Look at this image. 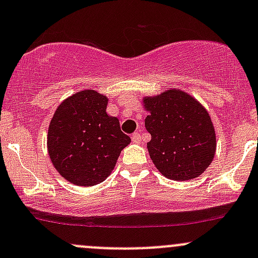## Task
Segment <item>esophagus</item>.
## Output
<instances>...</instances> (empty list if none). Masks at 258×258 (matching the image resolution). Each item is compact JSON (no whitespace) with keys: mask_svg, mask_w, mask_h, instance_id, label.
<instances>
[{"mask_svg":"<svg viewBox=\"0 0 258 258\" xmlns=\"http://www.w3.org/2000/svg\"><path fill=\"white\" fill-rule=\"evenodd\" d=\"M131 139H132V141L135 142V144H141V141H142V140H141V135H140L139 132H135V134L132 135Z\"/></svg>","mask_w":258,"mask_h":258,"instance_id":"1","label":"esophagus"}]
</instances>
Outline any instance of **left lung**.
<instances>
[{"mask_svg":"<svg viewBox=\"0 0 258 258\" xmlns=\"http://www.w3.org/2000/svg\"><path fill=\"white\" fill-rule=\"evenodd\" d=\"M142 103L148 112V153L156 168L173 181L201 176L216 155L215 126L206 108L177 88L145 96Z\"/></svg>","mask_w":258,"mask_h":258,"instance_id":"8db88e82","label":"left lung"}]
</instances>
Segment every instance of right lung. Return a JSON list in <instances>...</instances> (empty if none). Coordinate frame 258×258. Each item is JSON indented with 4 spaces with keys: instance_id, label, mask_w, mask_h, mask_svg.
Listing matches in <instances>:
<instances>
[{
    "instance_id": "add662e5",
    "label": "right lung",
    "mask_w": 258,
    "mask_h": 258,
    "mask_svg": "<svg viewBox=\"0 0 258 258\" xmlns=\"http://www.w3.org/2000/svg\"><path fill=\"white\" fill-rule=\"evenodd\" d=\"M108 98L82 90L62 101L48 126L47 151L52 165L76 186H95L112 173L119 153L131 139L117 117L106 112Z\"/></svg>"
}]
</instances>
